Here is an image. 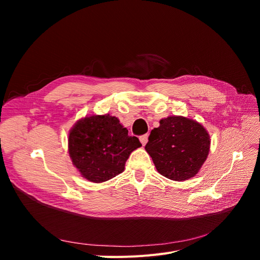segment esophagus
<instances>
[{
  "mask_svg": "<svg viewBox=\"0 0 260 260\" xmlns=\"http://www.w3.org/2000/svg\"><path fill=\"white\" fill-rule=\"evenodd\" d=\"M140 141H141V143H142V145L144 146V145L147 143V141H148V136H147V135L141 136V137H140Z\"/></svg>",
  "mask_w": 260,
  "mask_h": 260,
  "instance_id": "34e87169",
  "label": "esophagus"
}]
</instances>
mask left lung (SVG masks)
Here are the masks:
<instances>
[{
  "instance_id": "left-lung-1",
  "label": "left lung",
  "mask_w": 260,
  "mask_h": 260,
  "mask_svg": "<svg viewBox=\"0 0 260 260\" xmlns=\"http://www.w3.org/2000/svg\"><path fill=\"white\" fill-rule=\"evenodd\" d=\"M154 128L145 145L157 171L175 181L191 179L206 160L210 138L198 121L182 116H170Z\"/></svg>"
}]
</instances>
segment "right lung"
Returning <instances> with one entry per match:
<instances>
[{
    "label": "right lung",
    "instance_id": "obj_1",
    "mask_svg": "<svg viewBox=\"0 0 260 260\" xmlns=\"http://www.w3.org/2000/svg\"><path fill=\"white\" fill-rule=\"evenodd\" d=\"M142 146L137 137H129L117 117H84L69 131L68 151L75 167L86 180L101 183L124 170L131 152Z\"/></svg>",
    "mask_w": 260,
    "mask_h": 260
}]
</instances>
